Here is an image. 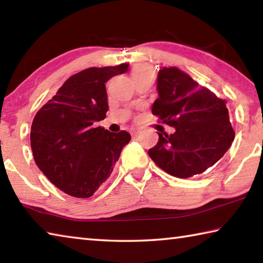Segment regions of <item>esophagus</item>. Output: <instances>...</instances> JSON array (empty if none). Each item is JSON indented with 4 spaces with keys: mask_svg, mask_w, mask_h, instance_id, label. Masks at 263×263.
Returning a JSON list of instances; mask_svg holds the SVG:
<instances>
[{
    "mask_svg": "<svg viewBox=\"0 0 263 263\" xmlns=\"http://www.w3.org/2000/svg\"><path fill=\"white\" fill-rule=\"evenodd\" d=\"M139 130H138V128H131L130 130V133H131V136L132 137H137L138 135H139Z\"/></svg>",
    "mask_w": 263,
    "mask_h": 263,
    "instance_id": "1",
    "label": "esophagus"
}]
</instances>
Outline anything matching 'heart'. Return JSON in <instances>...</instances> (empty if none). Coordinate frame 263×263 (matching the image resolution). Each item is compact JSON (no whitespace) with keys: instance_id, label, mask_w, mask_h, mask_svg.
Masks as SVG:
<instances>
[{"instance_id":"heart-1","label":"heart","mask_w":263,"mask_h":263,"mask_svg":"<svg viewBox=\"0 0 263 263\" xmlns=\"http://www.w3.org/2000/svg\"><path fill=\"white\" fill-rule=\"evenodd\" d=\"M131 77L133 79V81H135V80H137V79L153 77V72H152V69L147 67V66L140 65V66H137V67L132 69Z\"/></svg>"}]
</instances>
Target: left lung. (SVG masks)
Listing matches in <instances>:
<instances>
[{
	"mask_svg": "<svg viewBox=\"0 0 263 263\" xmlns=\"http://www.w3.org/2000/svg\"><path fill=\"white\" fill-rule=\"evenodd\" d=\"M159 97L152 114L175 127L173 135L158 133L148 151L151 159L168 174L186 179L215 164L234 139L226 101L177 67H163L158 75Z\"/></svg>",
	"mask_w": 263,
	"mask_h": 263,
	"instance_id": "obj_1",
	"label": "left lung"
}]
</instances>
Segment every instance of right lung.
I'll return each instance as SVG.
<instances>
[{"label": "right lung", "instance_id": "1", "mask_svg": "<svg viewBox=\"0 0 263 263\" xmlns=\"http://www.w3.org/2000/svg\"><path fill=\"white\" fill-rule=\"evenodd\" d=\"M127 67H91L72 75L34 116L30 133L34 161L57 188L73 197L94 195L131 140L124 130L94 126L109 110L105 82Z\"/></svg>", "mask_w": 263, "mask_h": 263}]
</instances>
